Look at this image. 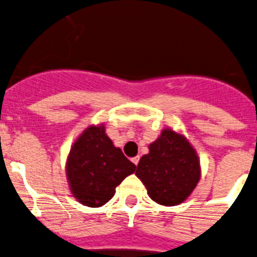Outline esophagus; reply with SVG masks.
<instances>
[{
  "label": "esophagus",
  "instance_id": "obj_1",
  "mask_svg": "<svg viewBox=\"0 0 257 257\" xmlns=\"http://www.w3.org/2000/svg\"><path fill=\"white\" fill-rule=\"evenodd\" d=\"M132 161H133L134 165H138V163H140V156H136L132 159Z\"/></svg>",
  "mask_w": 257,
  "mask_h": 257
}]
</instances>
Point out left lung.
<instances>
[{
	"label": "left lung",
	"instance_id": "left-lung-1",
	"mask_svg": "<svg viewBox=\"0 0 257 257\" xmlns=\"http://www.w3.org/2000/svg\"><path fill=\"white\" fill-rule=\"evenodd\" d=\"M136 175L155 202L174 206L183 202L200 180V161L188 141L172 129H164L150 154L141 157Z\"/></svg>",
	"mask_w": 257,
	"mask_h": 257
}]
</instances>
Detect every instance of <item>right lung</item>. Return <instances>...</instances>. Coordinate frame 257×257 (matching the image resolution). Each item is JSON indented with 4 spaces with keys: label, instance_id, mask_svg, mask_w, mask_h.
<instances>
[{
    "label": "right lung",
    "instance_id": "right-lung-1",
    "mask_svg": "<svg viewBox=\"0 0 257 257\" xmlns=\"http://www.w3.org/2000/svg\"><path fill=\"white\" fill-rule=\"evenodd\" d=\"M137 166L106 136L105 126L85 129L70 150L66 164L74 197L89 207H100L111 200L115 188Z\"/></svg>",
    "mask_w": 257,
    "mask_h": 257
}]
</instances>
